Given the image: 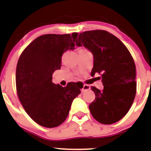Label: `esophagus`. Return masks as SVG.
Here are the masks:
<instances>
[{"label": "esophagus", "mask_w": 151, "mask_h": 151, "mask_svg": "<svg viewBox=\"0 0 151 151\" xmlns=\"http://www.w3.org/2000/svg\"><path fill=\"white\" fill-rule=\"evenodd\" d=\"M91 89V87L88 85H83V88H82V92H85V91H88V90Z\"/></svg>", "instance_id": "obj_1"}]
</instances>
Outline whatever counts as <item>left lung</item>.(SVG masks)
Here are the masks:
<instances>
[{"instance_id":"obj_1","label":"left lung","mask_w":151,"mask_h":151,"mask_svg":"<svg viewBox=\"0 0 151 151\" xmlns=\"http://www.w3.org/2000/svg\"><path fill=\"white\" fill-rule=\"evenodd\" d=\"M71 36L77 47L84 46L93 55L91 76H102V91L91 87L96 95L89 105L91 115L102 124L118 122L129 112L136 95V66L132 55L119 39L106 30Z\"/></svg>"}]
</instances>
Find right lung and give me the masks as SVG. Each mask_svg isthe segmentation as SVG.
Instances as JSON below:
<instances>
[{
	"label": "right lung",
	"mask_w": 151,
	"mask_h": 151,
	"mask_svg": "<svg viewBox=\"0 0 151 151\" xmlns=\"http://www.w3.org/2000/svg\"><path fill=\"white\" fill-rule=\"evenodd\" d=\"M70 34L39 36L24 50L16 69L18 97L25 112L40 126L53 128L66 119L73 100L83 85L69 83L66 87L52 82V74L60 69L61 57L74 50Z\"/></svg>",
	"instance_id": "add662e5"
}]
</instances>
